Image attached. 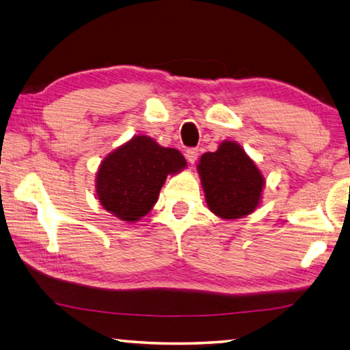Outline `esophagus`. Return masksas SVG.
I'll use <instances>...</instances> for the list:
<instances>
[{
  "label": "esophagus",
  "mask_w": 350,
  "mask_h": 350,
  "mask_svg": "<svg viewBox=\"0 0 350 350\" xmlns=\"http://www.w3.org/2000/svg\"><path fill=\"white\" fill-rule=\"evenodd\" d=\"M186 159L191 164H193L198 159V149H189L186 152Z\"/></svg>",
  "instance_id": "34e87169"
}]
</instances>
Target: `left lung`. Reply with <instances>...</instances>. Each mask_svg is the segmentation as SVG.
<instances>
[{"instance_id":"8db88e82","label":"left lung","mask_w":350,"mask_h":350,"mask_svg":"<svg viewBox=\"0 0 350 350\" xmlns=\"http://www.w3.org/2000/svg\"><path fill=\"white\" fill-rule=\"evenodd\" d=\"M209 211L221 219H238L255 212L265 191V175L246 150L232 139L206 152L197 164Z\"/></svg>"}]
</instances>
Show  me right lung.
Instances as JSON below:
<instances>
[{"instance_id":"right-lung-1","label":"right lung","mask_w":350,"mask_h":350,"mask_svg":"<svg viewBox=\"0 0 350 350\" xmlns=\"http://www.w3.org/2000/svg\"><path fill=\"white\" fill-rule=\"evenodd\" d=\"M186 167L180 150L135 135L103 158L95 176L96 198L121 221L137 223L155 206L165 178Z\"/></svg>"}]
</instances>
